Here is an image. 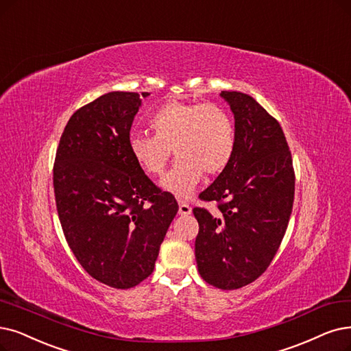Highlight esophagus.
Listing matches in <instances>:
<instances>
[{
    "label": "esophagus",
    "instance_id": "34e87169",
    "mask_svg": "<svg viewBox=\"0 0 351 351\" xmlns=\"http://www.w3.org/2000/svg\"><path fill=\"white\" fill-rule=\"evenodd\" d=\"M178 213H180L181 216H189V215L191 213V207H190L186 202L180 200V202H178Z\"/></svg>",
    "mask_w": 351,
    "mask_h": 351
}]
</instances>
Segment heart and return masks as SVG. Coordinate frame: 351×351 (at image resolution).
<instances>
[{"label": "heart", "instance_id": "obj_1", "mask_svg": "<svg viewBox=\"0 0 351 351\" xmlns=\"http://www.w3.org/2000/svg\"><path fill=\"white\" fill-rule=\"evenodd\" d=\"M147 123L152 135L128 138L131 157L145 174L160 176L173 148L177 160L161 186L180 197H189L204 173L219 174L233 158L234 122L217 104L168 101L149 112Z\"/></svg>", "mask_w": 351, "mask_h": 351}]
</instances>
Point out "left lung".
I'll return each instance as SVG.
<instances>
[{
	"mask_svg": "<svg viewBox=\"0 0 351 351\" xmlns=\"http://www.w3.org/2000/svg\"><path fill=\"white\" fill-rule=\"evenodd\" d=\"M234 115L236 148L229 165L204 191L219 216L194 207L199 221L195 261L200 276L220 289H237L271 265L288 228L295 193L292 157L279 122L252 96L220 93Z\"/></svg>",
	"mask_w": 351,
	"mask_h": 351,
	"instance_id": "8db88e82",
	"label": "left lung"
}]
</instances>
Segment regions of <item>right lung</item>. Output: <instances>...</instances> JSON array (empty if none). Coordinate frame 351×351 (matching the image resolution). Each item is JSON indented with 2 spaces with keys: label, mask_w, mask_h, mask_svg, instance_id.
I'll return each instance as SVG.
<instances>
[{
  "label": "right lung",
  "mask_w": 351,
  "mask_h": 351,
  "mask_svg": "<svg viewBox=\"0 0 351 351\" xmlns=\"http://www.w3.org/2000/svg\"><path fill=\"white\" fill-rule=\"evenodd\" d=\"M139 106L138 93L109 92L77 109L53 167L56 207L69 247L92 278L118 289L152 274L178 212L174 195L154 184L130 154Z\"/></svg>",
  "instance_id": "obj_1"
}]
</instances>
